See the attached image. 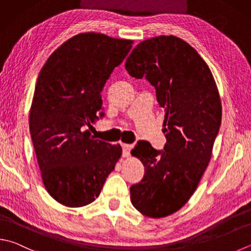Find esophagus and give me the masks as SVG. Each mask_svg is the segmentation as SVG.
<instances>
[{
    "label": "esophagus",
    "mask_w": 251,
    "mask_h": 251,
    "mask_svg": "<svg viewBox=\"0 0 251 251\" xmlns=\"http://www.w3.org/2000/svg\"><path fill=\"white\" fill-rule=\"evenodd\" d=\"M122 156L124 157H127V156L130 155V151L133 148V145L132 144H126V143H122Z\"/></svg>",
    "instance_id": "1"
}]
</instances>
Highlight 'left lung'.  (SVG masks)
Segmentation results:
<instances>
[{
  "mask_svg": "<svg viewBox=\"0 0 251 251\" xmlns=\"http://www.w3.org/2000/svg\"><path fill=\"white\" fill-rule=\"evenodd\" d=\"M126 70L153 85L165 110L164 150L140 141L131 151L145 170L130 188L132 204L143 215L159 219L186 204L209 165L222 120L219 89L205 61L175 36L140 42L127 56Z\"/></svg>",
  "mask_w": 251,
  "mask_h": 251,
  "instance_id": "1",
  "label": "left lung"
}]
</instances>
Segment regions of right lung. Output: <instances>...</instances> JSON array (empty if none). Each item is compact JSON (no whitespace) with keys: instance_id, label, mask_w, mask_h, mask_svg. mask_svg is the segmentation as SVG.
<instances>
[{"instance_id":"1","label":"right lung","mask_w":251,"mask_h":251,"mask_svg":"<svg viewBox=\"0 0 251 251\" xmlns=\"http://www.w3.org/2000/svg\"><path fill=\"white\" fill-rule=\"evenodd\" d=\"M132 44L98 32L78 34L49 56L37 78L31 140L47 191L65 206L95 201L121 157L120 144L96 140L86 127L103 116L102 88Z\"/></svg>"}]
</instances>
